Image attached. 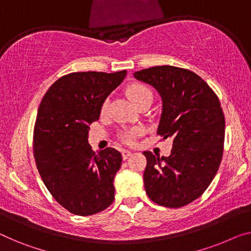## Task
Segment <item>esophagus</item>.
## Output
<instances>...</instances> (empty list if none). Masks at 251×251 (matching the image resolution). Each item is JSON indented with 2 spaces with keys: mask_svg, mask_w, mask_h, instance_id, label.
Listing matches in <instances>:
<instances>
[{
  "mask_svg": "<svg viewBox=\"0 0 251 251\" xmlns=\"http://www.w3.org/2000/svg\"><path fill=\"white\" fill-rule=\"evenodd\" d=\"M130 155H132V152H130L129 150H124V151H123V159L124 160H126Z\"/></svg>",
  "mask_w": 251,
  "mask_h": 251,
  "instance_id": "obj_1",
  "label": "esophagus"
}]
</instances>
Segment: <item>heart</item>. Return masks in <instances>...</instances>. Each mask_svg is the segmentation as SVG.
I'll return each instance as SVG.
<instances>
[{
    "mask_svg": "<svg viewBox=\"0 0 251 251\" xmlns=\"http://www.w3.org/2000/svg\"><path fill=\"white\" fill-rule=\"evenodd\" d=\"M126 92H127V96H128V98L132 100L137 107L143 102L152 101L153 99L151 90H150L147 85L142 83L130 84L129 87L127 88ZM106 109H107V102H104L102 106V111H104ZM138 133H140V130L138 129H133L130 130V132H127L124 134V140L129 143V142H132L134 140V137H135Z\"/></svg>",
    "mask_w": 251,
    "mask_h": 251,
    "instance_id": "b5f03b06",
    "label": "heart"
}]
</instances>
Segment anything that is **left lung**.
Returning a JSON list of instances; mask_svg holds the SVG:
<instances>
[{"label": "left lung", "mask_w": 251, "mask_h": 251, "mask_svg": "<svg viewBox=\"0 0 251 251\" xmlns=\"http://www.w3.org/2000/svg\"><path fill=\"white\" fill-rule=\"evenodd\" d=\"M134 77L159 92L162 113L156 133L173 140L169 156L143 152L145 192L161 206H185L206 190L221 163L226 133L221 103L206 82L189 70L153 66L137 71Z\"/></svg>", "instance_id": "left-lung-1"}]
</instances>
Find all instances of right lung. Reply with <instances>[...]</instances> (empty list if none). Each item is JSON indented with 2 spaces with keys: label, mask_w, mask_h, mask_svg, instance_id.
<instances>
[{
  "label": "right lung",
  "mask_w": 251,
  "mask_h": 251,
  "mask_svg": "<svg viewBox=\"0 0 251 251\" xmlns=\"http://www.w3.org/2000/svg\"><path fill=\"white\" fill-rule=\"evenodd\" d=\"M126 74L70 73L53 83L40 102L33 130L37 169L56 201L75 215L96 214L114 201L122 154L113 148L93 152L88 133Z\"/></svg>",
  "instance_id": "right-lung-1"
}]
</instances>
